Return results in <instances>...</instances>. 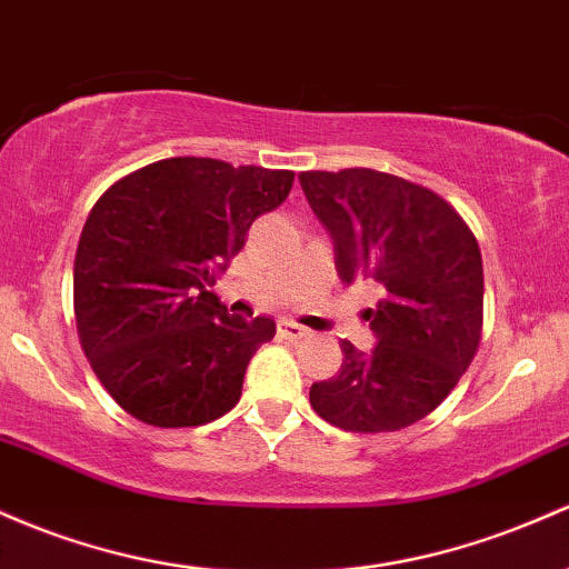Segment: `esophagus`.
I'll return each instance as SVG.
<instances>
[{"instance_id": "obj_1", "label": "esophagus", "mask_w": 569, "mask_h": 569, "mask_svg": "<svg viewBox=\"0 0 569 569\" xmlns=\"http://www.w3.org/2000/svg\"><path fill=\"white\" fill-rule=\"evenodd\" d=\"M278 335L283 337V340H291V342H299V340H305V337H308L310 332L305 327H299L297 321H280L278 323Z\"/></svg>"}]
</instances>
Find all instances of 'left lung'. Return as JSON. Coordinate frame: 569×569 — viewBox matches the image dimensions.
<instances>
[{
  "instance_id": "obj_1",
  "label": "left lung",
  "mask_w": 569,
  "mask_h": 569,
  "mask_svg": "<svg viewBox=\"0 0 569 569\" xmlns=\"http://www.w3.org/2000/svg\"><path fill=\"white\" fill-rule=\"evenodd\" d=\"M308 204L335 242L342 283L376 280L367 310L370 353L340 342L335 378L310 386V405L346 432H397L451 395L483 329V261L476 234L435 191L353 167L299 174Z\"/></svg>"
}]
</instances>
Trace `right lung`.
<instances>
[{
	"label": "right lung",
	"mask_w": 569,
	"mask_h": 569,
	"mask_svg": "<svg viewBox=\"0 0 569 569\" xmlns=\"http://www.w3.org/2000/svg\"><path fill=\"white\" fill-rule=\"evenodd\" d=\"M295 172L178 156L112 183L74 253V321L108 395L151 427L216 421L240 402L267 316H229L213 291Z\"/></svg>",
	"instance_id": "1"
}]
</instances>
